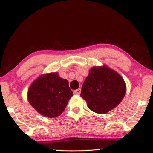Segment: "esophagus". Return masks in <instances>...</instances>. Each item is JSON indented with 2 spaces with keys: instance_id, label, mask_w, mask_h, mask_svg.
Instances as JSON below:
<instances>
[{
  "instance_id": "esophagus-1",
  "label": "esophagus",
  "mask_w": 153,
  "mask_h": 153,
  "mask_svg": "<svg viewBox=\"0 0 153 153\" xmlns=\"http://www.w3.org/2000/svg\"><path fill=\"white\" fill-rule=\"evenodd\" d=\"M74 93L75 94H80V93H81V89L80 88H78L77 90H74Z\"/></svg>"
}]
</instances>
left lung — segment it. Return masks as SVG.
Wrapping results in <instances>:
<instances>
[{"label": "left lung", "instance_id": "1", "mask_svg": "<svg viewBox=\"0 0 153 153\" xmlns=\"http://www.w3.org/2000/svg\"><path fill=\"white\" fill-rule=\"evenodd\" d=\"M126 85L117 71L106 65L90 68L80 96L94 112L105 114L115 108L125 97Z\"/></svg>", "mask_w": 153, "mask_h": 153}]
</instances>
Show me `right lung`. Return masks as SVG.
I'll return each instance as SVG.
<instances>
[{
  "mask_svg": "<svg viewBox=\"0 0 153 153\" xmlns=\"http://www.w3.org/2000/svg\"><path fill=\"white\" fill-rule=\"evenodd\" d=\"M72 96L68 81L61 78L57 72L41 75L27 91V100L32 107L49 118L61 115Z\"/></svg>",
  "mask_w": 153,
  "mask_h": 153,
  "instance_id": "add662e5",
  "label": "right lung"
}]
</instances>
